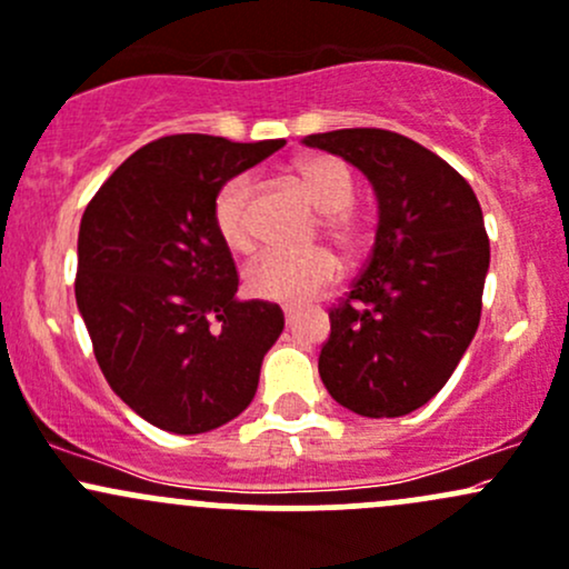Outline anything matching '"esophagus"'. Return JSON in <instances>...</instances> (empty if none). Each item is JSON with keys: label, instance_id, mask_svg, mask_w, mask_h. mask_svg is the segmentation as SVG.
<instances>
[{"label": "esophagus", "instance_id": "esophagus-1", "mask_svg": "<svg viewBox=\"0 0 569 569\" xmlns=\"http://www.w3.org/2000/svg\"><path fill=\"white\" fill-rule=\"evenodd\" d=\"M298 315H301V307H284V322H287V326H292V322L298 320Z\"/></svg>", "mask_w": 569, "mask_h": 569}]
</instances>
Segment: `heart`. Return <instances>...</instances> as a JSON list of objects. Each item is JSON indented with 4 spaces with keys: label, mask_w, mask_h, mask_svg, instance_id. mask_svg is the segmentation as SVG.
<instances>
[{
    "label": "heart",
    "mask_w": 569,
    "mask_h": 569,
    "mask_svg": "<svg viewBox=\"0 0 569 569\" xmlns=\"http://www.w3.org/2000/svg\"><path fill=\"white\" fill-rule=\"evenodd\" d=\"M296 179L326 219L322 230L336 247L358 249L363 243V222L352 211L356 176L350 164L331 154H311L296 164ZM258 184L249 173H236L219 187L213 198V230L233 254H252L258 247L252 224V206ZM339 277V260L328 249L307 254H266L247 268L243 287L260 301L303 303L320 296Z\"/></svg>",
    "instance_id": "heart-1"
}]
</instances>
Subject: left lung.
<instances>
[{"instance_id":"left-lung-1","label":"left lung","mask_w":569,"mask_h":569,"mask_svg":"<svg viewBox=\"0 0 569 569\" xmlns=\"http://www.w3.org/2000/svg\"><path fill=\"white\" fill-rule=\"evenodd\" d=\"M371 181L380 206L375 247L331 309L322 385L363 418H401L450 380L475 339L488 236L472 187L442 157L399 132L356 127L307 136Z\"/></svg>"}]
</instances>
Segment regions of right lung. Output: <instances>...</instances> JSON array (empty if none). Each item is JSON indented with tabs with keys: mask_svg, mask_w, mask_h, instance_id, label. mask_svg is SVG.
Masks as SVG:
<instances>
[{
	"mask_svg": "<svg viewBox=\"0 0 569 569\" xmlns=\"http://www.w3.org/2000/svg\"><path fill=\"white\" fill-rule=\"evenodd\" d=\"M284 140L168 136L127 157L78 230L76 301L113 393L151 426L203 433L254 399L284 328L277 303L238 301L213 198Z\"/></svg>",
	"mask_w": 569,
	"mask_h": 569,
	"instance_id": "1",
	"label": "right lung"
}]
</instances>
